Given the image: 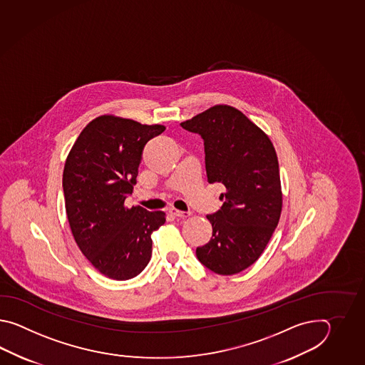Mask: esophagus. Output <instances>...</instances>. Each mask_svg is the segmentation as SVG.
<instances>
[{
  "label": "esophagus",
  "instance_id": "1",
  "mask_svg": "<svg viewBox=\"0 0 365 365\" xmlns=\"http://www.w3.org/2000/svg\"><path fill=\"white\" fill-rule=\"evenodd\" d=\"M170 212H171L173 217H187L190 215V212H189V211H180V210L173 209V207L170 209Z\"/></svg>",
  "mask_w": 365,
  "mask_h": 365
}]
</instances>
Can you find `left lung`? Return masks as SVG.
Masks as SVG:
<instances>
[{"label":"left lung","mask_w":365,"mask_h":365,"mask_svg":"<svg viewBox=\"0 0 365 365\" xmlns=\"http://www.w3.org/2000/svg\"><path fill=\"white\" fill-rule=\"evenodd\" d=\"M201 135L210 184L222 182L223 205L207 215L211 240L195 250L209 270L233 275L255 264L279 222V164L272 140L239 109L215 106L181 123Z\"/></svg>","instance_id":"8db88e82"}]
</instances>
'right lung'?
<instances>
[{"mask_svg": "<svg viewBox=\"0 0 365 365\" xmlns=\"http://www.w3.org/2000/svg\"><path fill=\"white\" fill-rule=\"evenodd\" d=\"M164 129L121 117H96L66 159L62 187L74 240L110 279H132L148 266L151 233L165 222L163 211L124 206L137 184L143 148Z\"/></svg>", "mask_w": 365, "mask_h": 365, "instance_id": "add662e5", "label": "right lung"}]
</instances>
